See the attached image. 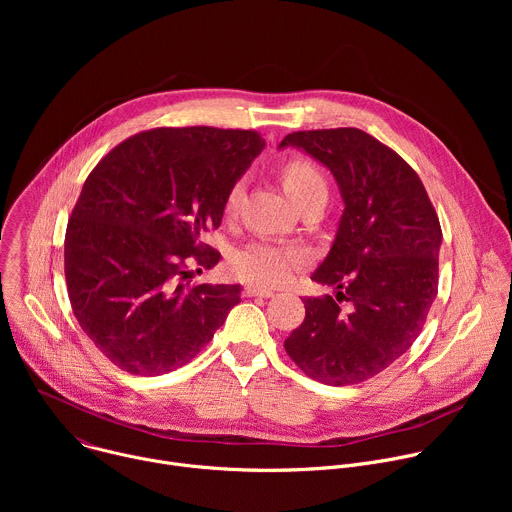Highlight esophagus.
I'll return each mask as SVG.
<instances>
[{
	"mask_svg": "<svg viewBox=\"0 0 512 512\" xmlns=\"http://www.w3.org/2000/svg\"><path fill=\"white\" fill-rule=\"evenodd\" d=\"M243 294H245L247 298H255V296H259V298H271L273 291H271L269 287H261V285H247V287L243 289Z\"/></svg>",
	"mask_w": 512,
	"mask_h": 512,
	"instance_id": "obj_1",
	"label": "esophagus"
}]
</instances>
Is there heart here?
Instances as JSON below:
<instances>
[{
	"instance_id": "heart-1",
	"label": "heart",
	"mask_w": 512,
	"mask_h": 512,
	"mask_svg": "<svg viewBox=\"0 0 512 512\" xmlns=\"http://www.w3.org/2000/svg\"><path fill=\"white\" fill-rule=\"evenodd\" d=\"M281 182L285 192L298 204L308 194L316 190H326V180L316 162L306 156H291L281 166ZM245 192V180H235L223 200L225 216H233ZM310 255L298 245H283L269 241H255L231 257L233 271L243 279L259 285H277L287 281L291 275L298 273Z\"/></svg>"
}]
</instances>
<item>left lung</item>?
I'll return each instance as SVG.
<instances>
[{"instance_id":"8db88e82","label":"left lung","mask_w":512,"mask_h":512,"mask_svg":"<svg viewBox=\"0 0 512 512\" xmlns=\"http://www.w3.org/2000/svg\"><path fill=\"white\" fill-rule=\"evenodd\" d=\"M285 145L334 174L344 212L312 275L334 285L336 298H304L306 318L283 346L306 377L356 385L385 371L419 336L437 296L440 218L417 172L367 131H294Z\"/></svg>"}]
</instances>
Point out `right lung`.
<instances>
[{
	"label": "right lung",
	"instance_id": "right-lung-1",
	"mask_svg": "<svg viewBox=\"0 0 512 512\" xmlns=\"http://www.w3.org/2000/svg\"><path fill=\"white\" fill-rule=\"evenodd\" d=\"M255 129L156 127L93 168L64 237V275L83 332L115 367L156 377L190 362L239 304L241 285H188L223 200L263 150Z\"/></svg>",
	"mask_w": 512,
	"mask_h": 512
}]
</instances>
